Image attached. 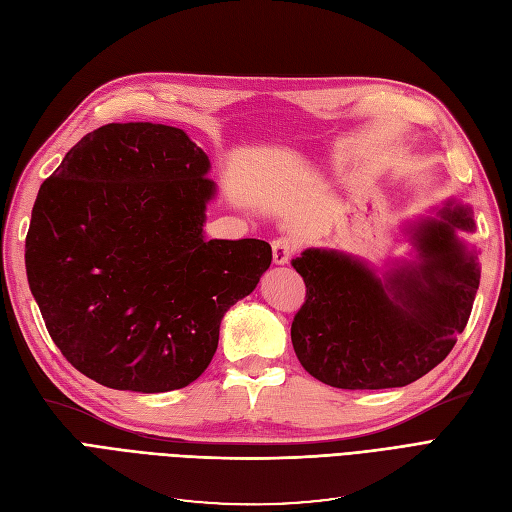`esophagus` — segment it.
<instances>
[{"instance_id":"esophagus-1","label":"esophagus","mask_w":512,"mask_h":512,"mask_svg":"<svg viewBox=\"0 0 512 512\" xmlns=\"http://www.w3.org/2000/svg\"><path fill=\"white\" fill-rule=\"evenodd\" d=\"M271 247H273V262H275V265H286L290 256L294 254V250H297V245H294V241L290 237L275 239L271 243Z\"/></svg>"}]
</instances>
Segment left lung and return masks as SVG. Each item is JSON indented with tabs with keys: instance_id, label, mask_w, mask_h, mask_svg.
Here are the masks:
<instances>
[{
	"instance_id": "obj_1",
	"label": "left lung",
	"mask_w": 512,
	"mask_h": 512,
	"mask_svg": "<svg viewBox=\"0 0 512 512\" xmlns=\"http://www.w3.org/2000/svg\"><path fill=\"white\" fill-rule=\"evenodd\" d=\"M457 230L474 232L468 205L446 203L438 218L410 224L416 260L384 277L335 250L309 247L294 258L307 292L290 337L307 374L369 391L406 386L440 365L466 329L480 282L478 256Z\"/></svg>"
}]
</instances>
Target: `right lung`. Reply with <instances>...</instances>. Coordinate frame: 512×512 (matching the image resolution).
<instances>
[{"label": "right lung", "mask_w": 512, "mask_h": 512, "mask_svg": "<svg viewBox=\"0 0 512 512\" xmlns=\"http://www.w3.org/2000/svg\"><path fill=\"white\" fill-rule=\"evenodd\" d=\"M209 168L179 128L108 123L40 185L27 282L61 354L108 389L194 382L224 314L271 265L267 241L205 239Z\"/></svg>", "instance_id": "obj_1"}]
</instances>
